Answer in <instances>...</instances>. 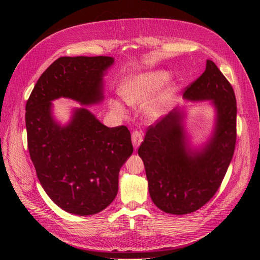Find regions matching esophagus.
I'll use <instances>...</instances> for the list:
<instances>
[{
	"label": "esophagus",
	"mask_w": 260,
	"mask_h": 260,
	"mask_svg": "<svg viewBox=\"0 0 260 260\" xmlns=\"http://www.w3.org/2000/svg\"><path fill=\"white\" fill-rule=\"evenodd\" d=\"M131 139H132L133 147L137 148V147L140 146V144L142 143V141H143L142 133H141L140 131H133L132 135H131Z\"/></svg>",
	"instance_id": "esophagus-1"
}]
</instances>
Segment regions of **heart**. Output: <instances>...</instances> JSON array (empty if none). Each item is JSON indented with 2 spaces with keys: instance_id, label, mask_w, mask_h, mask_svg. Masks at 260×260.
Masks as SVG:
<instances>
[{
  "instance_id": "b5f03b06",
  "label": "heart",
  "mask_w": 260,
  "mask_h": 260,
  "mask_svg": "<svg viewBox=\"0 0 260 260\" xmlns=\"http://www.w3.org/2000/svg\"><path fill=\"white\" fill-rule=\"evenodd\" d=\"M169 81L170 75L166 72H153L133 75L125 78L122 81L119 88V93L124 102H127L129 105H142L149 99H152L155 94L158 93ZM166 104L167 98H158L149 102L145 107V112L148 116L155 117L164 111ZM109 105L117 114H124V108L120 102L111 100Z\"/></svg>"
}]
</instances>
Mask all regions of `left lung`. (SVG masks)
Here are the masks:
<instances>
[{
    "label": "left lung",
    "instance_id": "1",
    "mask_svg": "<svg viewBox=\"0 0 260 260\" xmlns=\"http://www.w3.org/2000/svg\"><path fill=\"white\" fill-rule=\"evenodd\" d=\"M184 98L211 100L217 109L214 137L203 151L188 153L180 113L149 125L138 153L155 205L167 214L185 215L207 204L222 183L237 142V100L231 83L214 61L184 89Z\"/></svg>",
    "mask_w": 260,
    "mask_h": 260
}]
</instances>
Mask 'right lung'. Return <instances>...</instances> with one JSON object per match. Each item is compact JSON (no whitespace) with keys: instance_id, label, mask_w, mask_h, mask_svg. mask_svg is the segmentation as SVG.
Here are the masks:
<instances>
[{"instance_id":"1","label":"right lung","mask_w":260,"mask_h":260,"mask_svg":"<svg viewBox=\"0 0 260 260\" xmlns=\"http://www.w3.org/2000/svg\"><path fill=\"white\" fill-rule=\"evenodd\" d=\"M109 56H62L37 81L26 104L27 142L37 177L49 198L69 214L90 216L116 198L118 175L133 152L125 125L108 128L88 109H77L60 127L51 101L69 98L82 105L103 99L102 77Z\"/></svg>"}]
</instances>
